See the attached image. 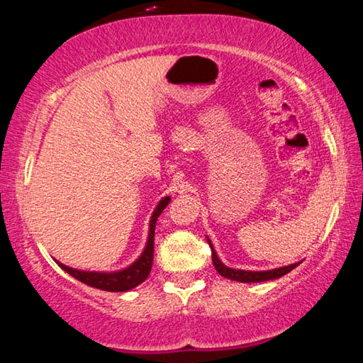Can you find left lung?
I'll return each mask as SVG.
<instances>
[{"label": "left lung", "instance_id": "obj_1", "mask_svg": "<svg viewBox=\"0 0 363 363\" xmlns=\"http://www.w3.org/2000/svg\"><path fill=\"white\" fill-rule=\"evenodd\" d=\"M208 243L211 247V256H213V264L216 267L218 272L223 275L225 279L235 280V281H242V284H257V281H266V280H274V279H280L284 277L285 274L291 272L294 267L299 266V262L290 264V266L285 267H279V269H272V270H242V269H232L227 267L223 264V261L219 259L216 251L213 248V243L210 238H208Z\"/></svg>", "mask_w": 363, "mask_h": 363}]
</instances>
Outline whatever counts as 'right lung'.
<instances>
[{
	"mask_svg": "<svg viewBox=\"0 0 363 363\" xmlns=\"http://www.w3.org/2000/svg\"><path fill=\"white\" fill-rule=\"evenodd\" d=\"M169 201H171L169 196H164L163 200H160V203L157 205L155 211H153L150 218L149 237H147L145 248L131 266H128L121 270H113V272H94V270L73 269L59 261L56 262L59 264L60 269H64L65 272H69L72 277H75L77 280L82 281V284H86L93 288H99V290H104V291H115V293L133 290V288H136L138 285L143 284L147 277H149L152 270V262H153V237H155V224H157L158 216L162 214L164 208L168 206Z\"/></svg>",
	"mask_w": 363,
	"mask_h": 363,
	"instance_id": "add662e5",
	"label": "right lung"
}]
</instances>
